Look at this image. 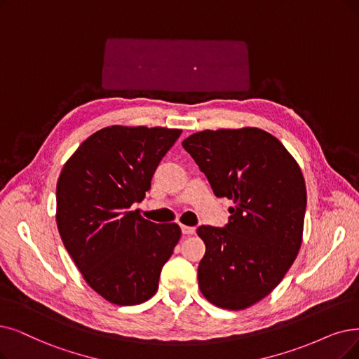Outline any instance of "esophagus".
I'll return each instance as SVG.
<instances>
[{"label":"esophagus","mask_w":359,"mask_h":359,"mask_svg":"<svg viewBox=\"0 0 359 359\" xmlns=\"http://www.w3.org/2000/svg\"><path fill=\"white\" fill-rule=\"evenodd\" d=\"M181 231L185 236H190V234L196 233V228L194 226H187V225H181Z\"/></svg>","instance_id":"34e87169"}]
</instances>
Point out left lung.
Segmentation results:
<instances>
[{"mask_svg":"<svg viewBox=\"0 0 359 359\" xmlns=\"http://www.w3.org/2000/svg\"><path fill=\"white\" fill-rule=\"evenodd\" d=\"M182 147L213 194L234 202L224 228H197L206 245L200 292L224 309L249 308L277 287L302 245V170L276 137L257 128L196 133Z\"/></svg>","mask_w":359,"mask_h":359,"instance_id":"8db88e82","label":"left lung"}]
</instances>
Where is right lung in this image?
Segmentation results:
<instances>
[{
  "mask_svg": "<svg viewBox=\"0 0 359 359\" xmlns=\"http://www.w3.org/2000/svg\"><path fill=\"white\" fill-rule=\"evenodd\" d=\"M181 130L107 126L85 140L57 181L55 221L83 280L114 305H138L159 287L181 237L177 224L144 219L140 203Z\"/></svg>",
  "mask_w": 359,
  "mask_h": 359,
  "instance_id": "add662e5",
  "label": "right lung"
}]
</instances>
